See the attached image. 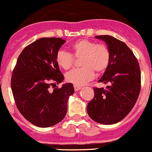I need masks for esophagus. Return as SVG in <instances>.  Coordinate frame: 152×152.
Returning <instances> with one entry per match:
<instances>
[{
	"label": "esophagus",
	"mask_w": 152,
	"mask_h": 152,
	"mask_svg": "<svg viewBox=\"0 0 152 152\" xmlns=\"http://www.w3.org/2000/svg\"><path fill=\"white\" fill-rule=\"evenodd\" d=\"M74 88H75V91H79L81 87H80V86H79L74 85Z\"/></svg>",
	"instance_id": "esophagus-1"
}]
</instances>
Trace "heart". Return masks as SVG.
<instances>
[{"instance_id": "obj_1", "label": "heart", "mask_w": 152, "mask_h": 152, "mask_svg": "<svg viewBox=\"0 0 152 152\" xmlns=\"http://www.w3.org/2000/svg\"><path fill=\"white\" fill-rule=\"evenodd\" d=\"M72 54L65 50H59L56 55V62L60 67L67 70L75 62V58H80L81 68L75 69L66 75L69 83L83 86L91 80L94 72L102 74L107 69L110 63V51L107 46L86 39L77 40L71 46Z\"/></svg>"}]
</instances>
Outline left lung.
Returning <instances> with one entry per match:
<instances>
[{
  "instance_id": "obj_1",
  "label": "left lung",
  "mask_w": 152,
  "mask_h": 152,
  "mask_svg": "<svg viewBox=\"0 0 152 152\" xmlns=\"http://www.w3.org/2000/svg\"><path fill=\"white\" fill-rule=\"evenodd\" d=\"M110 51V63L99 83L110 85L93 88L94 98L87 105V112L95 122L112 125L127 116L140 91L141 75L136 57L125 43L110 35H97Z\"/></svg>"
}]
</instances>
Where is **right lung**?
Returning <instances> with one entry per match:
<instances>
[{"label":"right lung","mask_w":152,"mask_h":152,"mask_svg":"<svg viewBox=\"0 0 152 152\" xmlns=\"http://www.w3.org/2000/svg\"><path fill=\"white\" fill-rule=\"evenodd\" d=\"M65 42L60 37L35 40L22 51L12 72L11 88L16 106L36 126L46 128L61 122L66 115L69 97L74 94L71 83L55 88L64 78L56 55Z\"/></svg>","instance_id":"add662e5"}]
</instances>
